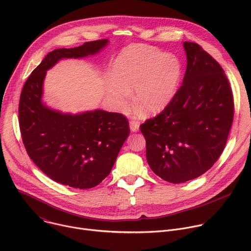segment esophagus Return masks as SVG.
I'll return each instance as SVG.
<instances>
[{
  "instance_id": "1",
  "label": "esophagus",
  "mask_w": 251,
  "mask_h": 251,
  "mask_svg": "<svg viewBox=\"0 0 251 251\" xmlns=\"http://www.w3.org/2000/svg\"><path fill=\"white\" fill-rule=\"evenodd\" d=\"M130 130L132 132H137L139 131V123L137 121H130Z\"/></svg>"
}]
</instances>
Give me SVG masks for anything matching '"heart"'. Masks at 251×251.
<instances>
[{"label": "heart", "mask_w": 251, "mask_h": 251, "mask_svg": "<svg viewBox=\"0 0 251 251\" xmlns=\"http://www.w3.org/2000/svg\"><path fill=\"white\" fill-rule=\"evenodd\" d=\"M181 73V63L175 55L150 47L133 46L116 58L115 83L108 87V94L118 110L126 111L130 106V92L135 89V105L147 115H155L173 99Z\"/></svg>", "instance_id": "obj_1"}]
</instances>
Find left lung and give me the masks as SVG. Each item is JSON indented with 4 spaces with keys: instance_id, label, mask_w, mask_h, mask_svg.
I'll return each instance as SVG.
<instances>
[{
    "instance_id": "obj_1",
    "label": "left lung",
    "mask_w": 251,
    "mask_h": 251,
    "mask_svg": "<svg viewBox=\"0 0 251 251\" xmlns=\"http://www.w3.org/2000/svg\"><path fill=\"white\" fill-rule=\"evenodd\" d=\"M183 46V84L159 115L140 126L150 168L173 184L194 180L218 161L234 113L231 87L220 63L196 43Z\"/></svg>"
}]
</instances>
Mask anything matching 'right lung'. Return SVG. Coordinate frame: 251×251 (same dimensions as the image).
I'll return each instance as SVG.
<instances>
[{
	"label": "right lung",
	"instance_id": "add662e5",
	"mask_svg": "<svg viewBox=\"0 0 251 251\" xmlns=\"http://www.w3.org/2000/svg\"><path fill=\"white\" fill-rule=\"evenodd\" d=\"M108 42L52 50L32 71L21 93L19 120L27 155L51 180L71 188L91 189L110 174L129 136V122L120 113L99 109L74 115L49 108L42 101L44 80L58 60L96 54Z\"/></svg>",
	"mask_w": 251,
	"mask_h": 251
}]
</instances>
